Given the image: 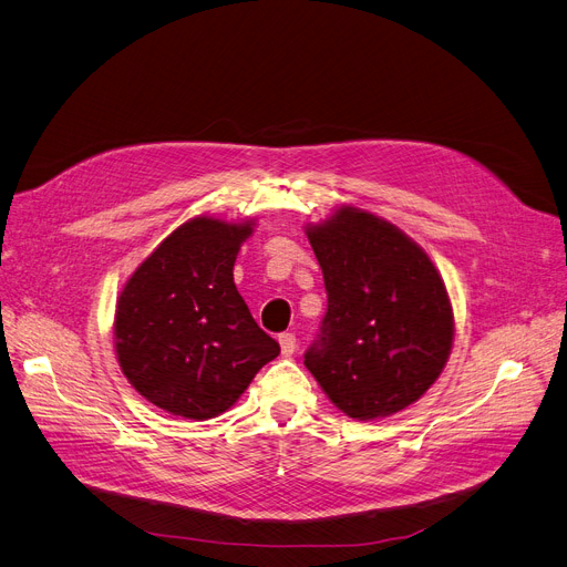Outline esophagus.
<instances>
[{
	"label": "esophagus",
	"mask_w": 567,
	"mask_h": 567,
	"mask_svg": "<svg viewBox=\"0 0 567 567\" xmlns=\"http://www.w3.org/2000/svg\"><path fill=\"white\" fill-rule=\"evenodd\" d=\"M278 342H280V349H282V355H285V358L293 355V351H296V347H298L293 332H282V334L278 337Z\"/></svg>",
	"instance_id": "34e87169"
}]
</instances>
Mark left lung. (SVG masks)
Returning a JSON list of instances; mask_svg holds the SVG:
<instances>
[{"label":"left lung","mask_w":567,"mask_h":567,"mask_svg":"<svg viewBox=\"0 0 567 567\" xmlns=\"http://www.w3.org/2000/svg\"><path fill=\"white\" fill-rule=\"evenodd\" d=\"M328 312L306 367L353 420L405 410L437 381L454 310L431 257L390 220L351 205L306 228Z\"/></svg>","instance_id":"left-lung-1"}]
</instances>
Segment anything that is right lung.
<instances>
[{"mask_svg": "<svg viewBox=\"0 0 567 567\" xmlns=\"http://www.w3.org/2000/svg\"><path fill=\"white\" fill-rule=\"evenodd\" d=\"M255 220L196 216L150 252L125 282L113 349L130 385L175 417L205 422L233 408L278 358L235 285Z\"/></svg>", "mask_w": 567, "mask_h": 567, "instance_id": "1", "label": "right lung"}]
</instances>
